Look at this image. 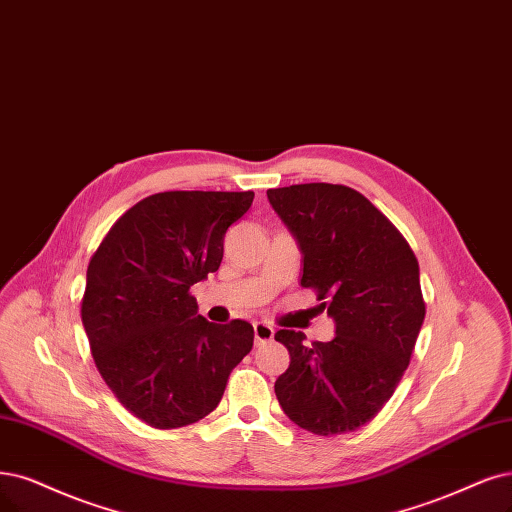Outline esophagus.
Masks as SVG:
<instances>
[{"mask_svg":"<svg viewBox=\"0 0 512 512\" xmlns=\"http://www.w3.org/2000/svg\"><path fill=\"white\" fill-rule=\"evenodd\" d=\"M253 331H255V344H268L274 339V329L266 323H253Z\"/></svg>","mask_w":512,"mask_h":512,"instance_id":"34e87169","label":"esophagus"}]
</instances>
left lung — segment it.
Masks as SVG:
<instances>
[{
	"label": "left lung",
	"mask_w": 512,
	"mask_h": 512,
	"mask_svg": "<svg viewBox=\"0 0 512 512\" xmlns=\"http://www.w3.org/2000/svg\"><path fill=\"white\" fill-rule=\"evenodd\" d=\"M276 215L299 244L301 287L318 291L335 323L331 342L280 329L291 354L276 399L299 428L320 437L371 422L399 386L426 306L420 266L407 240L356 189L304 183L268 189Z\"/></svg>",
	"instance_id": "obj_1"
}]
</instances>
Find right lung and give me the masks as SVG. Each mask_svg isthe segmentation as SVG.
Instances as JSON below:
<instances>
[{"label":"right lung","mask_w":512,"mask_h":512,"mask_svg":"<svg viewBox=\"0 0 512 512\" xmlns=\"http://www.w3.org/2000/svg\"><path fill=\"white\" fill-rule=\"evenodd\" d=\"M253 192H164L126 211L92 255L82 323L94 365L116 399L145 424H194L223 396L253 348L246 320L208 323L196 282L217 272L223 238Z\"/></svg>","instance_id":"1"}]
</instances>
